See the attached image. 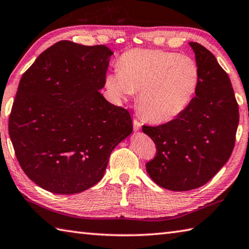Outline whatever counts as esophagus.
<instances>
[{
    "label": "esophagus",
    "mask_w": 249,
    "mask_h": 249,
    "mask_svg": "<svg viewBox=\"0 0 249 249\" xmlns=\"http://www.w3.org/2000/svg\"><path fill=\"white\" fill-rule=\"evenodd\" d=\"M133 123H134V129L136 130V132H138V130L142 128V124L140 123V122L137 120V119H134V121H133Z\"/></svg>",
    "instance_id": "obj_1"
}]
</instances>
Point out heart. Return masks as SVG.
<instances>
[{
  "mask_svg": "<svg viewBox=\"0 0 249 249\" xmlns=\"http://www.w3.org/2000/svg\"><path fill=\"white\" fill-rule=\"evenodd\" d=\"M117 66L107 75V89L116 98L139 92L140 113L155 123H165L182 114L199 83L197 63L174 52L130 50L120 57Z\"/></svg>",
  "mask_w": 249,
  "mask_h": 249,
  "instance_id": "heart-1",
  "label": "heart"
}]
</instances>
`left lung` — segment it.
Masks as SVG:
<instances>
[{
    "mask_svg": "<svg viewBox=\"0 0 249 249\" xmlns=\"http://www.w3.org/2000/svg\"><path fill=\"white\" fill-rule=\"evenodd\" d=\"M199 69L191 103L176 119L142 132L156 143L157 156L146 164L159 186L186 192L202 186L232 155L239 113L231 80L209 50L189 42Z\"/></svg>",
    "mask_w": 249,
    "mask_h": 249,
    "instance_id": "left-lung-1",
    "label": "left lung"
}]
</instances>
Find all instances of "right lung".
Wrapping results in <instances>:
<instances>
[{
  "label": "right lung",
  "instance_id": "1",
  "mask_svg": "<svg viewBox=\"0 0 249 249\" xmlns=\"http://www.w3.org/2000/svg\"><path fill=\"white\" fill-rule=\"evenodd\" d=\"M112 54L106 46L62 40L22 75L8 133L22 171L48 192L71 195L92 187L113 149L133 132L129 112L99 91Z\"/></svg>",
  "mask_w": 249,
  "mask_h": 249
}]
</instances>
